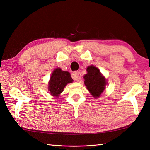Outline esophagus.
Returning a JSON list of instances; mask_svg holds the SVG:
<instances>
[{"label": "esophagus", "instance_id": "34e87169", "mask_svg": "<svg viewBox=\"0 0 150 150\" xmlns=\"http://www.w3.org/2000/svg\"><path fill=\"white\" fill-rule=\"evenodd\" d=\"M72 78L76 81H79V80L81 79V72H80L79 71H75V72H74L72 74Z\"/></svg>", "mask_w": 150, "mask_h": 150}]
</instances>
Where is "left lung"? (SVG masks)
<instances>
[{
	"label": "left lung",
	"mask_w": 150,
	"mask_h": 150,
	"mask_svg": "<svg viewBox=\"0 0 150 150\" xmlns=\"http://www.w3.org/2000/svg\"><path fill=\"white\" fill-rule=\"evenodd\" d=\"M87 74L84 76L85 85L90 93L95 98H97L103 93L107 80L102 75L99 69L94 65H90L86 69Z\"/></svg>",
	"instance_id": "1"
}]
</instances>
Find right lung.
I'll use <instances>...</instances> for the list:
<instances>
[{
	"label": "right lung",
	"instance_id": "1",
	"mask_svg": "<svg viewBox=\"0 0 150 150\" xmlns=\"http://www.w3.org/2000/svg\"><path fill=\"white\" fill-rule=\"evenodd\" d=\"M72 81L73 79L69 72L62 71L60 68L55 69L48 83V90L50 94L54 97H58L67 84Z\"/></svg>",
	"mask_w": 150,
	"mask_h": 150
}]
</instances>
